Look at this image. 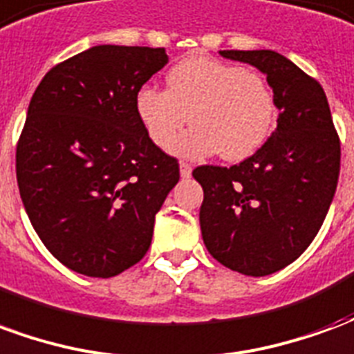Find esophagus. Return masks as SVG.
<instances>
[{"instance_id":"34e87169","label":"esophagus","mask_w":354,"mask_h":354,"mask_svg":"<svg viewBox=\"0 0 354 354\" xmlns=\"http://www.w3.org/2000/svg\"><path fill=\"white\" fill-rule=\"evenodd\" d=\"M192 165L185 161H180V174H182V178H189L192 176Z\"/></svg>"}]
</instances>
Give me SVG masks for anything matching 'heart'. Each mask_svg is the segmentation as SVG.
<instances>
[{
  "mask_svg": "<svg viewBox=\"0 0 354 354\" xmlns=\"http://www.w3.org/2000/svg\"><path fill=\"white\" fill-rule=\"evenodd\" d=\"M134 109L155 146H170L192 116L196 124L172 151L192 159L220 153L227 161L256 153L273 131L277 113L273 91L260 72L212 57L172 66L167 91L140 87Z\"/></svg>",
  "mask_w": 354,
  "mask_h": 354,
  "instance_id": "heart-1",
  "label": "heart"
}]
</instances>
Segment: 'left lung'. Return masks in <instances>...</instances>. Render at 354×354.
<instances>
[{
    "label": "left lung",
    "mask_w": 354,
    "mask_h": 354,
    "mask_svg": "<svg viewBox=\"0 0 354 354\" xmlns=\"http://www.w3.org/2000/svg\"><path fill=\"white\" fill-rule=\"evenodd\" d=\"M220 55L266 73L279 119L271 138L243 162L193 170L205 192L201 231L222 266L266 277L317 237L337 187L342 146L319 81L274 50Z\"/></svg>",
    "instance_id": "1"
}]
</instances>
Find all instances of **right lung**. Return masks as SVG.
Returning <instances> with one entry per match:
<instances>
[{"label": "right lung", "instance_id": "obj_1", "mask_svg": "<svg viewBox=\"0 0 354 354\" xmlns=\"http://www.w3.org/2000/svg\"><path fill=\"white\" fill-rule=\"evenodd\" d=\"M169 57L162 47L98 45L45 73L17 144L26 214L55 258L109 279L146 256L155 214L180 180L149 140L134 96Z\"/></svg>", "mask_w": 354, "mask_h": 354}]
</instances>
